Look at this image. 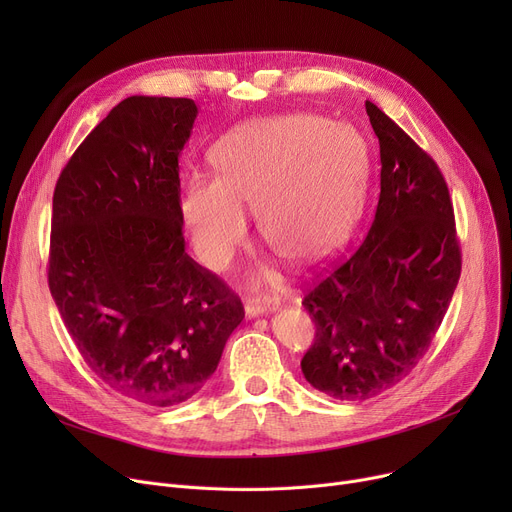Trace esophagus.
<instances>
[{"mask_svg": "<svg viewBox=\"0 0 512 512\" xmlns=\"http://www.w3.org/2000/svg\"><path fill=\"white\" fill-rule=\"evenodd\" d=\"M267 311H274V303L270 299H249L247 305H245V313H247L249 319L259 317Z\"/></svg>", "mask_w": 512, "mask_h": 512, "instance_id": "obj_1", "label": "esophagus"}]
</instances>
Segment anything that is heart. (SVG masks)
<instances>
[{
  "label": "heart",
  "mask_w": 512,
  "mask_h": 512,
  "mask_svg": "<svg viewBox=\"0 0 512 512\" xmlns=\"http://www.w3.org/2000/svg\"><path fill=\"white\" fill-rule=\"evenodd\" d=\"M213 176L195 172L180 195V220L213 272H226L249 240L255 209L267 245L297 265L330 255L351 228L361 199L363 153L344 126L313 114L253 120L211 149ZM270 263L255 284H278Z\"/></svg>",
  "instance_id": "obj_1"
}]
</instances>
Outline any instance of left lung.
Wrapping results in <instances>:
<instances>
[{
	"label": "left lung",
	"mask_w": 512,
	"mask_h": 512,
	"mask_svg": "<svg viewBox=\"0 0 512 512\" xmlns=\"http://www.w3.org/2000/svg\"><path fill=\"white\" fill-rule=\"evenodd\" d=\"M365 110L380 141L378 209L363 245L303 299L317 332L301 369L336 400H365L407 378L461 278L440 168L378 105Z\"/></svg>",
	"instance_id": "left-lung-1"
}]
</instances>
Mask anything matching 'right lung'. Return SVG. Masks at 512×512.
<instances>
[{"instance_id": "obj_1", "label": "right lung", "mask_w": 512, "mask_h": 512, "mask_svg": "<svg viewBox=\"0 0 512 512\" xmlns=\"http://www.w3.org/2000/svg\"><path fill=\"white\" fill-rule=\"evenodd\" d=\"M197 114L184 97L120 101L53 191L49 290L64 326L105 386L151 407L199 394L245 317L184 253L178 157Z\"/></svg>"}]
</instances>
